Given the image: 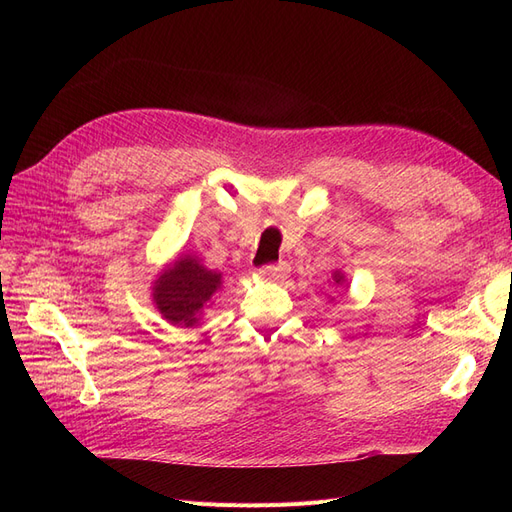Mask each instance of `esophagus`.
Segmentation results:
<instances>
[{"label":"esophagus","mask_w":512,"mask_h":512,"mask_svg":"<svg viewBox=\"0 0 512 512\" xmlns=\"http://www.w3.org/2000/svg\"><path fill=\"white\" fill-rule=\"evenodd\" d=\"M286 271H288V265H286V262H280V265H267V267H262L258 273H260L262 280L273 282V280H280L282 275H286Z\"/></svg>","instance_id":"1"}]
</instances>
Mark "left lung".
I'll list each match as a JSON object with an SVG mask.
<instances>
[{
    "label": "left lung",
    "mask_w": 512,
    "mask_h": 512,
    "mask_svg": "<svg viewBox=\"0 0 512 512\" xmlns=\"http://www.w3.org/2000/svg\"><path fill=\"white\" fill-rule=\"evenodd\" d=\"M348 280H346V273L342 271V269H335L333 273H331V284L337 288V286H344ZM331 301H333V297H329Z\"/></svg>",
    "instance_id": "left-lung-1"
}]
</instances>
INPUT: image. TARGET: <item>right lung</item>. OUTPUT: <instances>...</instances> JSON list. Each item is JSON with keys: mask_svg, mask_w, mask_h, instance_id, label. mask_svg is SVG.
Segmentation results:
<instances>
[{"mask_svg": "<svg viewBox=\"0 0 512 512\" xmlns=\"http://www.w3.org/2000/svg\"><path fill=\"white\" fill-rule=\"evenodd\" d=\"M222 273L194 254H181L151 282V301L173 327H194L222 290Z\"/></svg>", "mask_w": 512, "mask_h": 512, "instance_id": "1", "label": "right lung"}]
</instances>
